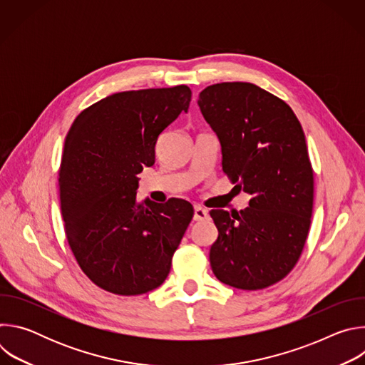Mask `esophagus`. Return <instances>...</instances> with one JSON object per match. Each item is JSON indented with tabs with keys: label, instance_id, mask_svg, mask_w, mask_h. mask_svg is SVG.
<instances>
[{
	"label": "esophagus",
	"instance_id": "34e87169",
	"mask_svg": "<svg viewBox=\"0 0 365 365\" xmlns=\"http://www.w3.org/2000/svg\"><path fill=\"white\" fill-rule=\"evenodd\" d=\"M210 217V212H207L205 207L202 206H195V212H193V220L195 221H205Z\"/></svg>",
	"mask_w": 365,
	"mask_h": 365
}]
</instances>
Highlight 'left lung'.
Segmentation results:
<instances>
[{
	"mask_svg": "<svg viewBox=\"0 0 365 365\" xmlns=\"http://www.w3.org/2000/svg\"><path fill=\"white\" fill-rule=\"evenodd\" d=\"M197 106L220 138L222 170L252 195L247 210L210 212L218 228L212 272L235 289H266L293 270L309 234L314 169L304 133L283 99L254 83L211 85Z\"/></svg>",
	"mask_w": 365,
	"mask_h": 365,
	"instance_id": "1",
	"label": "left lung"
}]
</instances>
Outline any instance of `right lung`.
<instances>
[{
  "label": "right lung",
  "instance_id": "right-lung-1",
  "mask_svg": "<svg viewBox=\"0 0 365 365\" xmlns=\"http://www.w3.org/2000/svg\"><path fill=\"white\" fill-rule=\"evenodd\" d=\"M186 85L113 93L73 121L59 170L61 207L71 250L98 287L137 296L159 287L193 218L183 199H137L143 166L154 165L160 133L182 111Z\"/></svg>",
  "mask_w": 365,
  "mask_h": 365
}]
</instances>
